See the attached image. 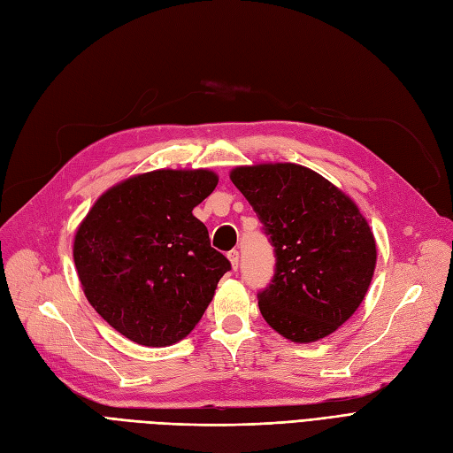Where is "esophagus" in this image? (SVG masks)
Listing matches in <instances>:
<instances>
[{
  "instance_id": "34e87169",
  "label": "esophagus",
  "mask_w": 453,
  "mask_h": 453,
  "mask_svg": "<svg viewBox=\"0 0 453 453\" xmlns=\"http://www.w3.org/2000/svg\"><path fill=\"white\" fill-rule=\"evenodd\" d=\"M227 257H229V261H231V267L237 271V267H239V250H229L227 252Z\"/></svg>"
}]
</instances>
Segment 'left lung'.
<instances>
[{
    "instance_id": "1",
    "label": "left lung",
    "mask_w": 453,
    "mask_h": 453,
    "mask_svg": "<svg viewBox=\"0 0 453 453\" xmlns=\"http://www.w3.org/2000/svg\"><path fill=\"white\" fill-rule=\"evenodd\" d=\"M229 177L274 248L271 284L257 294L261 316L291 342L337 331L357 311L376 265L374 235L356 203L296 164L235 167Z\"/></svg>"
}]
</instances>
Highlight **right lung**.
Masks as SVG:
<instances>
[{
    "label": "right lung",
    "mask_w": 453,
    "mask_h": 453,
    "mask_svg": "<svg viewBox=\"0 0 453 453\" xmlns=\"http://www.w3.org/2000/svg\"><path fill=\"white\" fill-rule=\"evenodd\" d=\"M218 184L212 171L159 169L101 196L77 229L73 257L84 296L142 346H169L196 327L231 269L192 214Z\"/></svg>",
    "instance_id": "obj_1"
}]
</instances>
